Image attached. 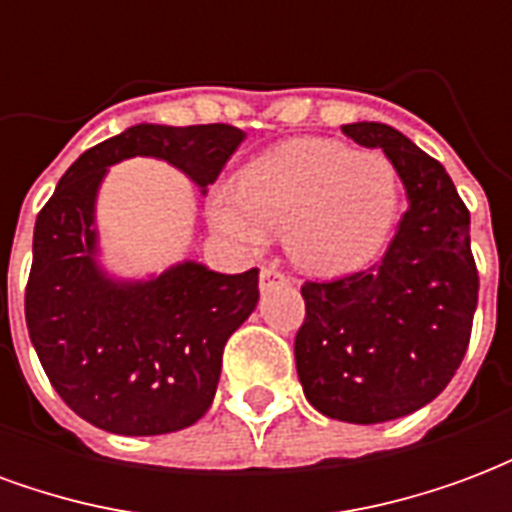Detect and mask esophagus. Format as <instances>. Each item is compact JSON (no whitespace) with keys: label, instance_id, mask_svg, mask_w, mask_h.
<instances>
[{"label":"esophagus","instance_id":"obj_1","mask_svg":"<svg viewBox=\"0 0 512 512\" xmlns=\"http://www.w3.org/2000/svg\"><path fill=\"white\" fill-rule=\"evenodd\" d=\"M271 282H288L285 271H279L277 266L263 268V271H260V288H266V285H271Z\"/></svg>","mask_w":512,"mask_h":512}]
</instances>
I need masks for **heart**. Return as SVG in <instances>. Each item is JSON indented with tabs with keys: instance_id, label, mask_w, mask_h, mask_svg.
Wrapping results in <instances>:
<instances>
[{
	"instance_id": "obj_1",
	"label": "heart",
	"mask_w": 512,
	"mask_h": 512,
	"mask_svg": "<svg viewBox=\"0 0 512 512\" xmlns=\"http://www.w3.org/2000/svg\"><path fill=\"white\" fill-rule=\"evenodd\" d=\"M213 224L260 255L285 230L290 260L310 274L340 277L367 266L395 224L397 172L373 150L337 139H290L249 161L235 186L211 194Z\"/></svg>"
}]
</instances>
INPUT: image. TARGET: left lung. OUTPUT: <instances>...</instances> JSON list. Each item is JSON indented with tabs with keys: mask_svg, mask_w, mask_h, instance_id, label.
<instances>
[{
	"mask_svg": "<svg viewBox=\"0 0 512 512\" xmlns=\"http://www.w3.org/2000/svg\"><path fill=\"white\" fill-rule=\"evenodd\" d=\"M343 134L384 150L408 211L376 266L301 285L296 370L321 414L376 425L428 406L450 384L469 348L480 277L469 208L447 169L384 123H351Z\"/></svg>",
	"mask_w": 512,
	"mask_h": 512,
	"instance_id": "1",
	"label": "left lung"
}]
</instances>
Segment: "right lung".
<instances>
[{"label":"right lung","instance_id":"right-lung-1","mask_svg":"<svg viewBox=\"0 0 512 512\" xmlns=\"http://www.w3.org/2000/svg\"><path fill=\"white\" fill-rule=\"evenodd\" d=\"M244 136L224 123H139L76 158L38 213L29 340L57 395L95 428L158 436L194 425L213 403L224 345L260 299L257 268L219 274L186 260L145 282L109 277L93 227L106 167L164 158L205 191Z\"/></svg>","mask_w":512,"mask_h":512}]
</instances>
